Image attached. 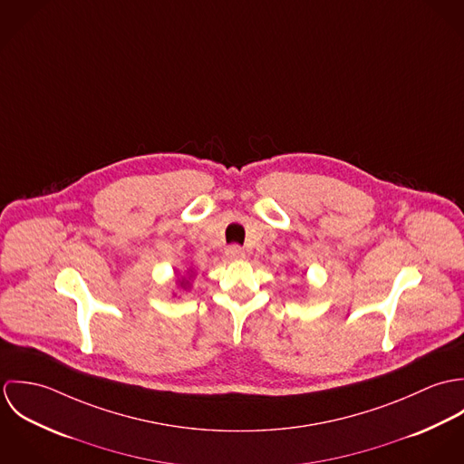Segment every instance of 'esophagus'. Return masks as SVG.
<instances>
[{
	"label": "esophagus",
	"instance_id": "1",
	"mask_svg": "<svg viewBox=\"0 0 464 464\" xmlns=\"http://www.w3.org/2000/svg\"><path fill=\"white\" fill-rule=\"evenodd\" d=\"M225 254H227V257L230 259V261H237V259H243L245 257V250L241 248V246H228L227 250H225Z\"/></svg>",
	"mask_w": 464,
	"mask_h": 464
}]
</instances>
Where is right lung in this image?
Instances as JSON below:
<instances>
[{"mask_svg":"<svg viewBox=\"0 0 464 464\" xmlns=\"http://www.w3.org/2000/svg\"><path fill=\"white\" fill-rule=\"evenodd\" d=\"M179 285H180L182 289H188V287H189V280H186L184 276H180V278H179Z\"/></svg>","mask_w":464,"mask_h":464,"instance_id":"add662e5","label":"right lung"}]
</instances>
